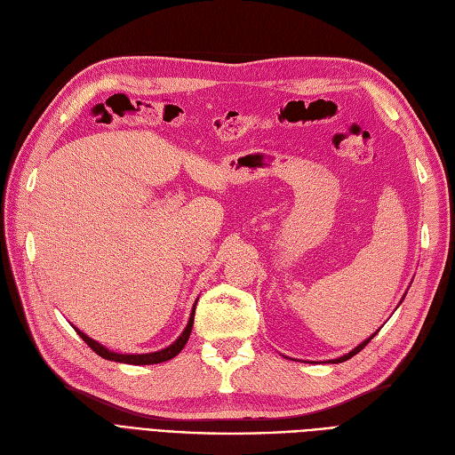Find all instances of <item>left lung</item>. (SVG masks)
I'll list each match as a JSON object with an SVG mask.
<instances>
[{"instance_id":"1","label":"left lung","mask_w":455,"mask_h":455,"mask_svg":"<svg viewBox=\"0 0 455 455\" xmlns=\"http://www.w3.org/2000/svg\"><path fill=\"white\" fill-rule=\"evenodd\" d=\"M376 332H378V331H376ZM376 332H374V334H376ZM374 334H372V336H371V339H369V340H364V342H363V344H359V346H357V347H355V349H351V351H349V354H347V355H342V357H339V359H332V363H344V361H347V359H349V357H354V355H355V354H359V351H361V349H363V347H364V346H366V344H369V342H371V340H372V339H374Z\"/></svg>"}]
</instances>
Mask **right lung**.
Here are the masks:
<instances>
[{
	"label": "right lung",
	"instance_id": "1",
	"mask_svg": "<svg viewBox=\"0 0 455 455\" xmlns=\"http://www.w3.org/2000/svg\"><path fill=\"white\" fill-rule=\"evenodd\" d=\"M195 310H196V304L193 306V312H190V317H188V323L185 327V331L180 334V339L175 340L173 344H170L168 347L160 349V351H153V354H115V351L108 349L106 346H101L100 342L92 340L91 336H86L84 332H81L77 327H73L77 331V334L81 336V339L89 344V347H92V351H96V354L100 357H104L108 361H116V363H128V364H155V363H164V361H170L173 359L175 355L180 354V351L185 347L188 336H190V331H193V323H195Z\"/></svg>",
	"mask_w": 455,
	"mask_h": 455
}]
</instances>
